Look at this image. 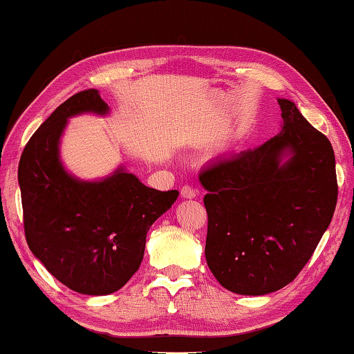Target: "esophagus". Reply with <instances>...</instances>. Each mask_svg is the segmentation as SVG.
Listing matches in <instances>:
<instances>
[{
    "label": "esophagus",
    "mask_w": 354,
    "mask_h": 354,
    "mask_svg": "<svg viewBox=\"0 0 354 354\" xmlns=\"http://www.w3.org/2000/svg\"><path fill=\"white\" fill-rule=\"evenodd\" d=\"M198 195V192L195 189H192L190 185H184V187L181 189V196L185 198V199H192L195 198Z\"/></svg>",
    "instance_id": "34e87169"
}]
</instances>
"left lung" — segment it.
<instances>
[{
    "instance_id": "obj_1",
    "label": "left lung",
    "mask_w": 354,
    "mask_h": 354,
    "mask_svg": "<svg viewBox=\"0 0 354 354\" xmlns=\"http://www.w3.org/2000/svg\"><path fill=\"white\" fill-rule=\"evenodd\" d=\"M281 131L199 173L207 190V266L229 291L265 295L297 277L337 203L334 151L294 102L277 99Z\"/></svg>"
}]
</instances>
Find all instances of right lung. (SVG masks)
I'll list each match as a JSON object with an SVG mask.
<instances>
[{
    "label": "right lung",
    "instance_id": "add662e5",
    "mask_svg": "<svg viewBox=\"0 0 354 354\" xmlns=\"http://www.w3.org/2000/svg\"><path fill=\"white\" fill-rule=\"evenodd\" d=\"M108 111L97 89L74 94L32 134L18 165L29 249L57 280L86 295L115 292L131 279L150 226L179 195L147 187L122 165L99 181H82L63 167L68 119Z\"/></svg>",
    "mask_w": 354,
    "mask_h": 354
}]
</instances>
